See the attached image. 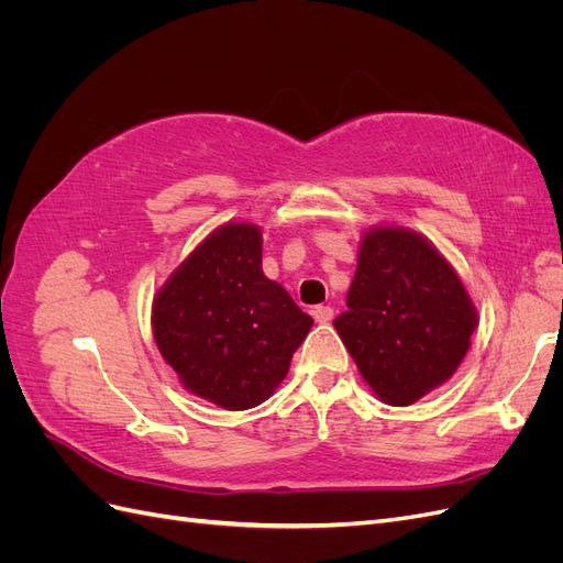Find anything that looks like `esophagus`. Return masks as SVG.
<instances>
[{"label": "esophagus", "instance_id": "esophagus-1", "mask_svg": "<svg viewBox=\"0 0 563 563\" xmlns=\"http://www.w3.org/2000/svg\"><path fill=\"white\" fill-rule=\"evenodd\" d=\"M312 317L319 323H329L333 319V308H329V305H317V308L312 310Z\"/></svg>", "mask_w": 563, "mask_h": 563}]
</instances>
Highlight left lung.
Returning a JSON list of instances; mask_svg holds the SVG:
<instances>
[{
  "label": "left lung",
  "mask_w": 563,
  "mask_h": 563,
  "mask_svg": "<svg viewBox=\"0 0 563 563\" xmlns=\"http://www.w3.org/2000/svg\"><path fill=\"white\" fill-rule=\"evenodd\" d=\"M333 327L376 395L408 406L449 380L470 350L476 312L453 267L420 234L371 230Z\"/></svg>",
  "instance_id": "1"
}]
</instances>
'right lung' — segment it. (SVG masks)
Listing matches in <instances>:
<instances>
[{"mask_svg":"<svg viewBox=\"0 0 563 563\" xmlns=\"http://www.w3.org/2000/svg\"><path fill=\"white\" fill-rule=\"evenodd\" d=\"M310 327L312 317L263 275V236L249 223L207 236L152 305L166 364L197 397L228 411L275 391Z\"/></svg>","mask_w":563,"mask_h":563,"instance_id":"1","label":"right lung"}]
</instances>
